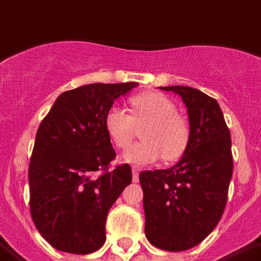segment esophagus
Returning <instances> with one entry per match:
<instances>
[{
  "instance_id": "34e87169",
  "label": "esophagus",
  "mask_w": 261,
  "mask_h": 261,
  "mask_svg": "<svg viewBox=\"0 0 261 261\" xmlns=\"http://www.w3.org/2000/svg\"><path fill=\"white\" fill-rule=\"evenodd\" d=\"M133 181L134 183L139 181V171H138V168H133Z\"/></svg>"
}]
</instances>
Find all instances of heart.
Wrapping results in <instances>:
<instances>
[{
  "label": "heart",
  "instance_id": "obj_1",
  "mask_svg": "<svg viewBox=\"0 0 261 261\" xmlns=\"http://www.w3.org/2000/svg\"><path fill=\"white\" fill-rule=\"evenodd\" d=\"M133 115L119 106L109 109L105 128L113 143L126 148L142 128L144 141L131 146L123 154L127 163L146 166L164 161L175 162L185 155L190 143L191 130L187 120L176 113L171 99L161 93H144L130 100Z\"/></svg>",
  "mask_w": 261,
  "mask_h": 261
}]
</instances>
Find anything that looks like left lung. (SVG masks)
Masks as SVG:
<instances>
[{
  "label": "left lung",
  "mask_w": 261,
  "mask_h": 261,
  "mask_svg": "<svg viewBox=\"0 0 261 261\" xmlns=\"http://www.w3.org/2000/svg\"><path fill=\"white\" fill-rule=\"evenodd\" d=\"M161 89L181 97L191 138L171 168L139 174L144 232L152 246L179 252L203 242L224 212L233 171L231 134L216 99L188 86Z\"/></svg>",
  "instance_id": "1"
}]
</instances>
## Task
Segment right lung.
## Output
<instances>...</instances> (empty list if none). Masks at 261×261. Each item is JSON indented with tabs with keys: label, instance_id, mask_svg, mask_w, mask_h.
Masks as SVG:
<instances>
[{
	"label": "right lung",
	"instance_id": "1",
	"mask_svg": "<svg viewBox=\"0 0 261 261\" xmlns=\"http://www.w3.org/2000/svg\"><path fill=\"white\" fill-rule=\"evenodd\" d=\"M137 86L91 83L65 91L39 124L29 164L30 212L58 251L87 255L103 246L109 210L133 180L127 163L109 168L117 154L105 117Z\"/></svg>",
	"mask_w": 261,
	"mask_h": 261
}]
</instances>
